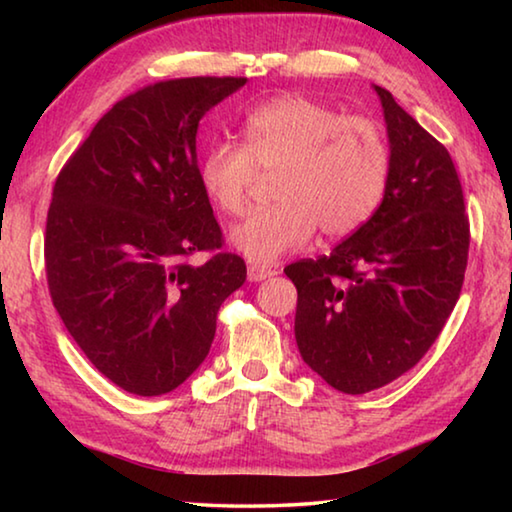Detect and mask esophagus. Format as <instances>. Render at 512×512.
<instances>
[{
	"instance_id": "34e87169",
	"label": "esophagus",
	"mask_w": 512,
	"mask_h": 512,
	"mask_svg": "<svg viewBox=\"0 0 512 512\" xmlns=\"http://www.w3.org/2000/svg\"><path fill=\"white\" fill-rule=\"evenodd\" d=\"M271 275H275L273 268L248 264V280L250 282H262V280H266V277H271Z\"/></svg>"
}]
</instances>
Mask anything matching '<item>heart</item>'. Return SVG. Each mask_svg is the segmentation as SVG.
<instances>
[{"instance_id":"1","label":"heart","mask_w":512,"mask_h":512,"mask_svg":"<svg viewBox=\"0 0 512 512\" xmlns=\"http://www.w3.org/2000/svg\"><path fill=\"white\" fill-rule=\"evenodd\" d=\"M257 171H277V203L235 225L230 241L253 264L268 266L305 246L316 228L332 239L359 230L384 201L391 149L377 121L284 94L248 112L244 144L207 146L198 176L207 196L237 216Z\"/></svg>"}]
</instances>
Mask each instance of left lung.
Listing matches in <instances>:
<instances>
[{
  "label": "left lung",
  "instance_id": "obj_1",
  "mask_svg": "<svg viewBox=\"0 0 512 512\" xmlns=\"http://www.w3.org/2000/svg\"><path fill=\"white\" fill-rule=\"evenodd\" d=\"M375 90L391 142L384 201L332 253L284 268L298 289L302 359L348 395L391 384L427 354L461 296L470 250L452 155Z\"/></svg>",
  "mask_w": 512,
  "mask_h": 512
}]
</instances>
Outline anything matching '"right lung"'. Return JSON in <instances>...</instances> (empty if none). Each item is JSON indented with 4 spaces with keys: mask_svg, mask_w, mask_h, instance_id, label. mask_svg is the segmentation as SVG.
<instances>
[{
    "mask_svg": "<svg viewBox=\"0 0 512 512\" xmlns=\"http://www.w3.org/2000/svg\"><path fill=\"white\" fill-rule=\"evenodd\" d=\"M244 76H192L117 101L60 169L45 230L49 296L103 377L142 397L178 388L212 348L246 264L223 253L201 185L198 121ZM210 252L208 262H188Z\"/></svg>",
    "mask_w": 512,
    "mask_h": 512,
    "instance_id": "1",
    "label": "right lung"
}]
</instances>
